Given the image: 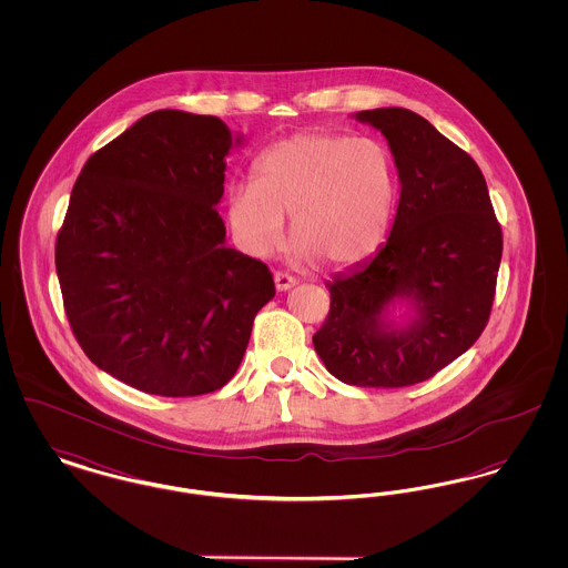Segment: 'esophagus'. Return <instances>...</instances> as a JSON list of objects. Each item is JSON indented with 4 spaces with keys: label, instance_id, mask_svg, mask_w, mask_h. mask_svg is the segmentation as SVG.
Wrapping results in <instances>:
<instances>
[{
    "label": "esophagus",
    "instance_id": "1",
    "mask_svg": "<svg viewBox=\"0 0 568 568\" xmlns=\"http://www.w3.org/2000/svg\"><path fill=\"white\" fill-rule=\"evenodd\" d=\"M296 283V278L290 276V274H285V272H276V274H274V287H276V292H290Z\"/></svg>",
    "mask_w": 568,
    "mask_h": 568
}]
</instances>
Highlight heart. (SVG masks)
<instances>
[{"label": "heart", "mask_w": 568, "mask_h": 568, "mask_svg": "<svg viewBox=\"0 0 568 568\" xmlns=\"http://www.w3.org/2000/svg\"><path fill=\"white\" fill-rule=\"evenodd\" d=\"M396 202V165L375 138L302 132L266 149L255 181L232 183L225 211L236 243L268 257L285 239L324 268H347L383 243Z\"/></svg>", "instance_id": "heart-1"}]
</instances>
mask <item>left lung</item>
I'll return each mask as SVG.
<instances>
[{
	"instance_id": "obj_1",
	"label": "left lung",
	"mask_w": 568,
	"mask_h": 568,
	"mask_svg": "<svg viewBox=\"0 0 568 568\" xmlns=\"http://www.w3.org/2000/svg\"><path fill=\"white\" fill-rule=\"evenodd\" d=\"M352 116L385 135L400 200L377 253L327 281L329 315L313 345L347 385L405 387L433 377L481 336L503 232L479 165L430 121L406 109Z\"/></svg>"
}]
</instances>
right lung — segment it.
<instances>
[{
	"label": "right lung",
	"instance_id": "obj_1",
	"mask_svg": "<svg viewBox=\"0 0 568 568\" xmlns=\"http://www.w3.org/2000/svg\"><path fill=\"white\" fill-rule=\"evenodd\" d=\"M244 142L216 119L155 110L82 165L57 236L65 313L87 357L140 392L223 387L274 297L266 264L225 244V158Z\"/></svg>",
	"mask_w": 568,
	"mask_h": 568
}]
</instances>
